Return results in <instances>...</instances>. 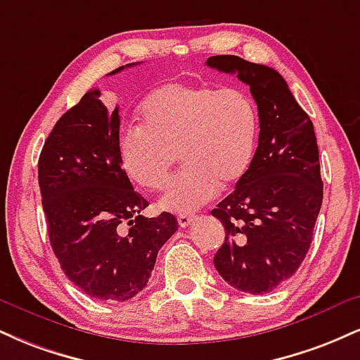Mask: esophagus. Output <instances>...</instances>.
I'll list each match as a JSON object with an SVG mask.
<instances>
[{
    "label": "esophagus",
    "instance_id": "obj_1",
    "mask_svg": "<svg viewBox=\"0 0 360 360\" xmlns=\"http://www.w3.org/2000/svg\"><path fill=\"white\" fill-rule=\"evenodd\" d=\"M194 219H196V216H191V214H179L177 216V223H179L181 228H188L189 224H191Z\"/></svg>",
    "mask_w": 360,
    "mask_h": 360
}]
</instances>
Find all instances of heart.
<instances>
[{"label":"heart","mask_w":360,"mask_h":360,"mask_svg":"<svg viewBox=\"0 0 360 360\" xmlns=\"http://www.w3.org/2000/svg\"><path fill=\"white\" fill-rule=\"evenodd\" d=\"M141 127L119 137L124 174L144 191H161L179 154L184 171L159 201L162 211L189 214L248 174L257 153L259 117L235 86L167 84L144 98Z\"/></svg>","instance_id":"b5f03b06"}]
</instances>
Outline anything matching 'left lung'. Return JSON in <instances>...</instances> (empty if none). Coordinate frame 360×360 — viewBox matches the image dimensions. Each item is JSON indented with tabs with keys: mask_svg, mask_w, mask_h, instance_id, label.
<instances>
[{
	"mask_svg": "<svg viewBox=\"0 0 360 360\" xmlns=\"http://www.w3.org/2000/svg\"><path fill=\"white\" fill-rule=\"evenodd\" d=\"M206 65L236 73L250 86L259 117L248 174L211 211L224 226L214 266L233 288L268 293L300 268L322 206L314 124L274 68L236 55L210 56Z\"/></svg>",
	"mask_w": 360,
	"mask_h": 360,
	"instance_id": "1",
	"label": "left lung"
}]
</instances>
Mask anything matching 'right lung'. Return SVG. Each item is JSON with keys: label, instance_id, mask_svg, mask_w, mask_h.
Returning a JSON list of instances; mask_svg holds the SVG:
<instances>
[{"label": "right lung", "instance_id": "right-lung-1", "mask_svg": "<svg viewBox=\"0 0 360 360\" xmlns=\"http://www.w3.org/2000/svg\"><path fill=\"white\" fill-rule=\"evenodd\" d=\"M101 97L89 90L56 120L38 159V184L63 274L89 297L125 302L144 290L177 219L141 214L149 202L120 166L119 109Z\"/></svg>", "mask_w": 360, "mask_h": 360}]
</instances>
